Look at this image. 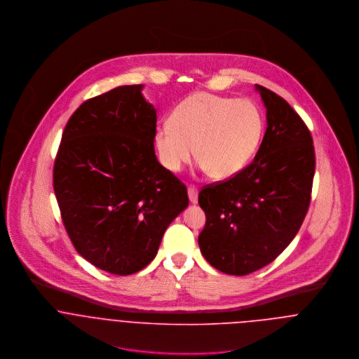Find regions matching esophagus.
Wrapping results in <instances>:
<instances>
[{
	"mask_svg": "<svg viewBox=\"0 0 359 359\" xmlns=\"http://www.w3.org/2000/svg\"><path fill=\"white\" fill-rule=\"evenodd\" d=\"M198 195H199V192L196 188H194V187L188 188V196H189V202L192 205H198Z\"/></svg>",
	"mask_w": 359,
	"mask_h": 359,
	"instance_id": "1",
	"label": "esophagus"
}]
</instances>
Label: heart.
I'll list each match as a JSON object with an SVG mask.
<instances>
[{"label":"heart","mask_w":359,"mask_h":359,"mask_svg":"<svg viewBox=\"0 0 359 359\" xmlns=\"http://www.w3.org/2000/svg\"><path fill=\"white\" fill-rule=\"evenodd\" d=\"M170 124L154 133L160 164L178 172L195 157L208 175L226 181L255 157L264 133L261 109L250 100L196 93L178 103Z\"/></svg>","instance_id":"b5f03b06"}]
</instances>
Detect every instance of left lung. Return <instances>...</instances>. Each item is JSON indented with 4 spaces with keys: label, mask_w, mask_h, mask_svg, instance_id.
<instances>
[{
    "label": "left lung",
    "mask_w": 359,
    "mask_h": 359,
    "mask_svg": "<svg viewBox=\"0 0 359 359\" xmlns=\"http://www.w3.org/2000/svg\"><path fill=\"white\" fill-rule=\"evenodd\" d=\"M266 130L255 160L225 182L199 194L205 210L201 252L215 269L249 275L279 256L297 235L315 172L312 137L283 98L256 84Z\"/></svg>",
    "instance_id": "1"
}]
</instances>
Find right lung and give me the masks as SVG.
<instances>
[{
  "label": "right lung",
  "mask_w": 359,
  "mask_h": 359,
  "mask_svg": "<svg viewBox=\"0 0 359 359\" xmlns=\"http://www.w3.org/2000/svg\"><path fill=\"white\" fill-rule=\"evenodd\" d=\"M144 84L83 103L69 118L53 191L77 253L114 275L154 259L167 226L188 207L187 187L154 154L156 109Z\"/></svg>",
  "instance_id": "right-lung-1"
}]
</instances>
